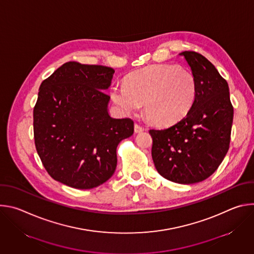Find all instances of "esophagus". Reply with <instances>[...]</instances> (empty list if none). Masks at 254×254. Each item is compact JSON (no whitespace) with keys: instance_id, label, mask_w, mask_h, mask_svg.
Instances as JSON below:
<instances>
[{"instance_id":"34e87169","label":"esophagus","mask_w":254,"mask_h":254,"mask_svg":"<svg viewBox=\"0 0 254 254\" xmlns=\"http://www.w3.org/2000/svg\"><path fill=\"white\" fill-rule=\"evenodd\" d=\"M143 130V127H140L139 125H137V124H135L134 125V132L135 133H138V132H141Z\"/></svg>"}]
</instances>
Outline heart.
Returning <instances> with one entry per match:
<instances>
[{
  "label": "heart",
  "mask_w": 254,
  "mask_h": 254,
  "mask_svg": "<svg viewBox=\"0 0 254 254\" xmlns=\"http://www.w3.org/2000/svg\"><path fill=\"white\" fill-rule=\"evenodd\" d=\"M196 95L195 75L175 64H156L133 71L125 84H114L111 89V96L123 114H133L143 103L144 116L158 126L183 119Z\"/></svg>",
  "instance_id": "obj_1"
}]
</instances>
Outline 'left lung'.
Returning <instances> with one entry per match:
<instances>
[{
    "instance_id": "obj_1",
    "label": "left lung",
    "mask_w": 254,
    "mask_h": 254,
    "mask_svg": "<svg viewBox=\"0 0 254 254\" xmlns=\"http://www.w3.org/2000/svg\"><path fill=\"white\" fill-rule=\"evenodd\" d=\"M183 56L197 81L189 113L165 129H151L152 157L158 173L174 183L189 185L210 177L226 156L233 122L227 81L203 55Z\"/></svg>"
}]
</instances>
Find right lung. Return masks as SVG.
Masks as SVG:
<instances>
[{
	"label": "right lung",
	"mask_w": 254,
	"mask_h": 254,
	"mask_svg": "<svg viewBox=\"0 0 254 254\" xmlns=\"http://www.w3.org/2000/svg\"><path fill=\"white\" fill-rule=\"evenodd\" d=\"M115 70L66 62L45 79L34 107V138L48 174L75 189H92L117 168L119 143L132 135L130 119L108 114Z\"/></svg>",
	"instance_id": "right-lung-1"
}]
</instances>
